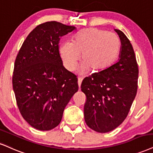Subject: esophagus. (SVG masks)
I'll list each match as a JSON object with an SVG mask.
<instances>
[{
  "label": "esophagus",
  "instance_id": "1",
  "mask_svg": "<svg viewBox=\"0 0 153 153\" xmlns=\"http://www.w3.org/2000/svg\"><path fill=\"white\" fill-rule=\"evenodd\" d=\"M82 78H78V84H79V87L80 88L81 84H82Z\"/></svg>",
  "mask_w": 153,
  "mask_h": 153
}]
</instances>
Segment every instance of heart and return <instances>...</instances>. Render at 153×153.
<instances>
[{
	"label": "heart",
	"instance_id": "1",
	"mask_svg": "<svg viewBox=\"0 0 153 153\" xmlns=\"http://www.w3.org/2000/svg\"><path fill=\"white\" fill-rule=\"evenodd\" d=\"M121 42L115 33L98 28H88L75 35L73 42L65 41L59 47L64 66L73 71L82 54L81 72L91 69L100 72L114 63L119 55Z\"/></svg>",
	"mask_w": 153,
	"mask_h": 153
}]
</instances>
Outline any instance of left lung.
Wrapping results in <instances>:
<instances>
[{
  "label": "left lung",
  "mask_w": 153,
  "mask_h": 153,
  "mask_svg": "<svg viewBox=\"0 0 153 153\" xmlns=\"http://www.w3.org/2000/svg\"><path fill=\"white\" fill-rule=\"evenodd\" d=\"M121 42L119 59L105 70L92 74L82 81L85 94L84 119L90 128L108 133L127 117L137 90L138 67L131 42L115 29Z\"/></svg>",
  "instance_id": "8db88e82"
}]
</instances>
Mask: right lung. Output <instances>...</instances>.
Listing matches in <instances>:
<instances>
[{"label": "right lung", "instance_id": "right-lung-1", "mask_svg": "<svg viewBox=\"0 0 153 153\" xmlns=\"http://www.w3.org/2000/svg\"><path fill=\"white\" fill-rule=\"evenodd\" d=\"M76 29L56 21L31 32L15 61L13 88L22 116L34 128L50 131L61 122L66 105L78 91V79L63 66L61 37Z\"/></svg>", "mask_w": 153, "mask_h": 153}]
</instances>
